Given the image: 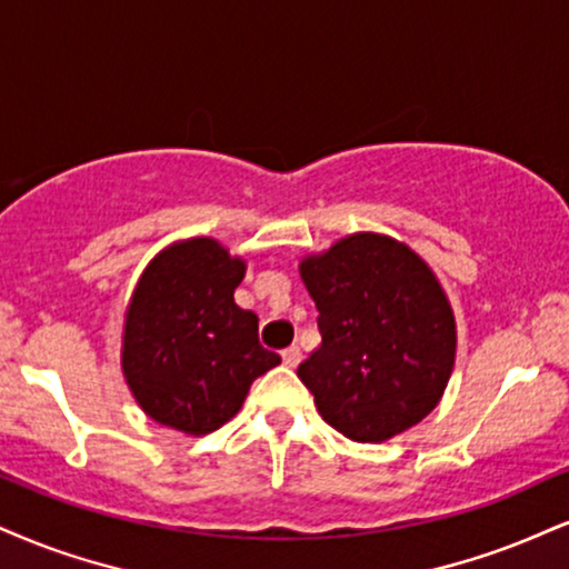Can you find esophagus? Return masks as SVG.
I'll return each mask as SVG.
<instances>
[{"instance_id":"1","label":"esophagus","mask_w":569,"mask_h":569,"mask_svg":"<svg viewBox=\"0 0 569 569\" xmlns=\"http://www.w3.org/2000/svg\"><path fill=\"white\" fill-rule=\"evenodd\" d=\"M282 361H284V367L296 369L298 363L303 361V353H300V348H298V346H290L287 350H282Z\"/></svg>"}]
</instances>
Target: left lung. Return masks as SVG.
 <instances>
[{"label": "left lung", "mask_w": 569, "mask_h": 569, "mask_svg": "<svg viewBox=\"0 0 569 569\" xmlns=\"http://www.w3.org/2000/svg\"><path fill=\"white\" fill-rule=\"evenodd\" d=\"M321 346L298 367L327 425L382 443L438 406L453 367L451 306L427 263L382 234H353L306 258Z\"/></svg>", "instance_id": "left-lung-1"}]
</instances>
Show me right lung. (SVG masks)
<instances>
[{"label":"right lung","mask_w":569,"mask_h":569,"mask_svg":"<svg viewBox=\"0 0 569 569\" xmlns=\"http://www.w3.org/2000/svg\"><path fill=\"white\" fill-rule=\"evenodd\" d=\"M240 258L200 237L147 266L126 317L123 375L160 425L208 435L234 417L252 380L279 356L258 340V317L234 303Z\"/></svg>","instance_id":"obj_1"}]
</instances>
